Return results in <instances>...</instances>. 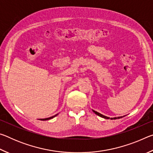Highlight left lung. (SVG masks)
I'll return each instance as SVG.
<instances>
[{
	"label": "left lung",
	"mask_w": 153,
	"mask_h": 153,
	"mask_svg": "<svg viewBox=\"0 0 153 153\" xmlns=\"http://www.w3.org/2000/svg\"><path fill=\"white\" fill-rule=\"evenodd\" d=\"M93 112H94L95 114H97V115H98V116H100V117H103V118H105V119H110L109 117H106V116H105V115H102V114H100V113H98L97 111H94L93 110ZM122 117H114V118H111V120H117V119H120V118H121Z\"/></svg>",
	"instance_id": "1"
}]
</instances>
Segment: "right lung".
<instances>
[{"mask_svg":"<svg viewBox=\"0 0 153 153\" xmlns=\"http://www.w3.org/2000/svg\"><path fill=\"white\" fill-rule=\"evenodd\" d=\"M57 115V114H56V115H54V116H53V117H48V118H46V119H40V120H42V121H44V120H51V119H52V118H53V117H55V116H56Z\"/></svg>","mask_w":153,"mask_h":153,"instance_id":"obj_1","label":"right lung"}]
</instances>
